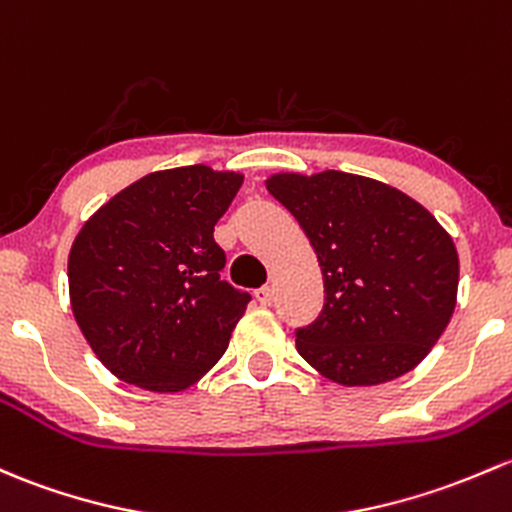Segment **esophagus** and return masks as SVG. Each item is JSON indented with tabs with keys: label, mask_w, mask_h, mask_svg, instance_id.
<instances>
[{
	"label": "esophagus",
	"mask_w": 512,
	"mask_h": 512,
	"mask_svg": "<svg viewBox=\"0 0 512 512\" xmlns=\"http://www.w3.org/2000/svg\"><path fill=\"white\" fill-rule=\"evenodd\" d=\"M257 301H260L262 306H270L272 301H274V287H270V284H267V287H262V289H257Z\"/></svg>",
	"instance_id": "esophagus-1"
}]
</instances>
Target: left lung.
I'll return each instance as SVG.
<instances>
[{"instance_id": "1", "label": "left lung", "mask_w": 512, "mask_h": 512, "mask_svg": "<svg viewBox=\"0 0 512 512\" xmlns=\"http://www.w3.org/2000/svg\"><path fill=\"white\" fill-rule=\"evenodd\" d=\"M267 191L297 218L324 274V309L297 351L331 383L370 387L417 368L449 326L459 252L422 203L346 171H279Z\"/></svg>"}]
</instances>
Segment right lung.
Segmentation results:
<instances>
[{
  "label": "right lung",
  "mask_w": 512,
  "mask_h": 512,
  "mask_svg": "<svg viewBox=\"0 0 512 512\" xmlns=\"http://www.w3.org/2000/svg\"><path fill=\"white\" fill-rule=\"evenodd\" d=\"M245 176L206 164L142 176L90 215L68 252L75 324L115 378L196 385L225 353L250 294L220 279L213 228Z\"/></svg>",
  "instance_id": "add662e5"
}]
</instances>
